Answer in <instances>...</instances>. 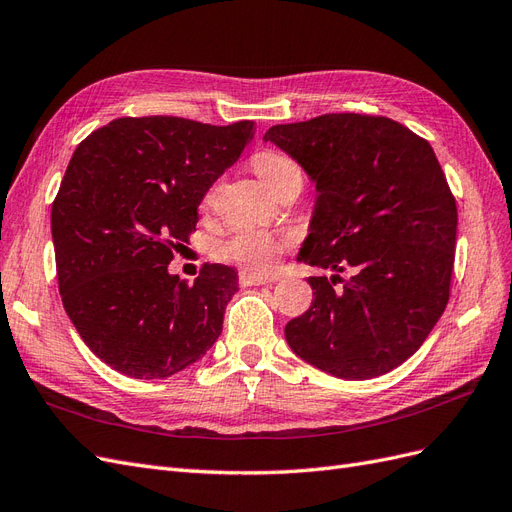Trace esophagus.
<instances>
[{"label": "esophagus", "instance_id": "esophagus-1", "mask_svg": "<svg viewBox=\"0 0 512 512\" xmlns=\"http://www.w3.org/2000/svg\"><path fill=\"white\" fill-rule=\"evenodd\" d=\"M271 277H265V275H254V273H247V271H241L239 273V284L241 286H262V284H269Z\"/></svg>", "mask_w": 512, "mask_h": 512}]
</instances>
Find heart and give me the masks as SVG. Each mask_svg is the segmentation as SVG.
<instances>
[{
  "instance_id": "1",
  "label": "heart",
  "mask_w": 512,
  "mask_h": 512,
  "mask_svg": "<svg viewBox=\"0 0 512 512\" xmlns=\"http://www.w3.org/2000/svg\"><path fill=\"white\" fill-rule=\"evenodd\" d=\"M256 175L275 192L284 181L299 175V168L288 156L280 151H260L252 162ZM213 190L205 194V203H211ZM290 239L284 235H271V232H237L215 245V256L222 262L237 265L247 273L267 275L277 265V260L288 250Z\"/></svg>"
}]
</instances>
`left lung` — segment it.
<instances>
[{
    "instance_id": "1",
    "label": "left lung",
    "mask_w": 512,
    "mask_h": 512,
    "mask_svg": "<svg viewBox=\"0 0 512 512\" xmlns=\"http://www.w3.org/2000/svg\"><path fill=\"white\" fill-rule=\"evenodd\" d=\"M262 141L316 181L299 260L335 271L307 280L314 301L286 324L288 346L344 380L395 369L423 346L451 297L457 203L436 153L399 121L365 113L282 123Z\"/></svg>"
}]
</instances>
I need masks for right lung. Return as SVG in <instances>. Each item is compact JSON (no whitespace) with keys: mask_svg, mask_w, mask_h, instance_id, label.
I'll return each mask as SVG.
<instances>
[{"mask_svg":"<svg viewBox=\"0 0 512 512\" xmlns=\"http://www.w3.org/2000/svg\"><path fill=\"white\" fill-rule=\"evenodd\" d=\"M254 136V121L119 117L76 147L53 200L61 301L98 359L138 380L168 378L222 333L237 273L205 265L170 275L198 205Z\"/></svg>","mask_w":512,"mask_h":512,"instance_id":"1","label":"right lung"}]
</instances>
